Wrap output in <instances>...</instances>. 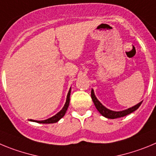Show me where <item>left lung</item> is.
<instances>
[{"mask_svg":"<svg viewBox=\"0 0 156 156\" xmlns=\"http://www.w3.org/2000/svg\"><path fill=\"white\" fill-rule=\"evenodd\" d=\"M91 96H92V101H93L95 106L96 107L98 111H99L102 116L109 119H116L119 118V117H122V116H127V115L133 113L134 111H135L136 109H138V107H139V106H141V103H142V101H141V102H140L139 103H137L135 106L129 108V109H125V110H122V111H113V110H110V109L105 107V106L98 100L97 98L95 97L93 89H92V92H91Z\"/></svg>","mask_w":156,"mask_h":156,"instance_id":"obj_1","label":"left lung"}]
</instances>
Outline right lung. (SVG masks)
Instances as JSON below:
<instances>
[{"instance_id": "right-lung-1", "label": "right lung", "mask_w": 156, "mask_h": 156, "mask_svg": "<svg viewBox=\"0 0 156 156\" xmlns=\"http://www.w3.org/2000/svg\"><path fill=\"white\" fill-rule=\"evenodd\" d=\"M70 95H71V88H70L69 92H68V95H67V99H66V102L64 104V106L63 107V109H61V111L58 112L56 115H54V116H52L50 118L47 119L45 120H29L30 121L36 122V123H57V121L61 120L63 116L65 114L67 109H68V106H69V102H70Z\"/></svg>"}]
</instances>
